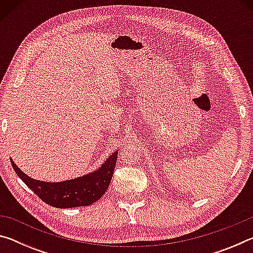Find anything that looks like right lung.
Here are the masks:
<instances>
[{"label": "right lung", "mask_w": 253, "mask_h": 253, "mask_svg": "<svg viewBox=\"0 0 253 253\" xmlns=\"http://www.w3.org/2000/svg\"><path fill=\"white\" fill-rule=\"evenodd\" d=\"M118 152H115L107 158L104 165L91 174L84 175L65 182L50 183L37 181L24 174L11 158V164L15 173L27 186L39 198L51 207L59 209H70L87 207L99 200L108 188L116 165Z\"/></svg>", "instance_id": "1"}]
</instances>
